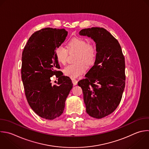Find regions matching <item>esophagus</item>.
<instances>
[{
    "label": "esophagus",
    "instance_id": "obj_1",
    "mask_svg": "<svg viewBox=\"0 0 149 149\" xmlns=\"http://www.w3.org/2000/svg\"><path fill=\"white\" fill-rule=\"evenodd\" d=\"M72 82H73V85H74V86H75V85H76V84H77L78 80H76V79H74V78H72Z\"/></svg>",
    "mask_w": 149,
    "mask_h": 149
}]
</instances>
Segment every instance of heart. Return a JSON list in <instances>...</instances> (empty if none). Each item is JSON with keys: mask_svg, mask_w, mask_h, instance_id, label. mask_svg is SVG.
<instances>
[{"mask_svg": "<svg viewBox=\"0 0 149 149\" xmlns=\"http://www.w3.org/2000/svg\"><path fill=\"white\" fill-rule=\"evenodd\" d=\"M69 52L77 53L76 63L69 65L63 70V73L70 77H77L85 73L88 65H93L97 56L96 45L83 38L74 37L71 39L67 45V49L62 45L57 47L55 55L57 61L62 65L68 62ZM87 64H86L85 63Z\"/></svg>", "mask_w": 149, "mask_h": 149, "instance_id": "1", "label": "heart"}]
</instances>
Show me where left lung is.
Listing matches in <instances>:
<instances>
[{"label":"left lung","instance_id":"left-lung-1","mask_svg":"<svg viewBox=\"0 0 149 149\" xmlns=\"http://www.w3.org/2000/svg\"><path fill=\"white\" fill-rule=\"evenodd\" d=\"M79 34L91 37L96 44L94 65L78 85L87 113L100 119L112 113L120 102L125 86V58L118 40L105 29H84Z\"/></svg>","mask_w":149,"mask_h":149}]
</instances>
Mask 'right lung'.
Returning a JSON list of instances; mask_svg holds the SVG:
<instances>
[{
  "label": "right lung",
  "mask_w": 149,
  "mask_h": 149,
  "mask_svg": "<svg viewBox=\"0 0 149 149\" xmlns=\"http://www.w3.org/2000/svg\"><path fill=\"white\" fill-rule=\"evenodd\" d=\"M67 35L64 29H42L30 37L22 53V79L27 102L45 119L53 120L62 114L73 87L71 79L56 70L60 66L55 50ZM54 75L58 77L57 85L50 83V78Z\"/></svg>",
  "instance_id": "obj_1"
}]
</instances>
